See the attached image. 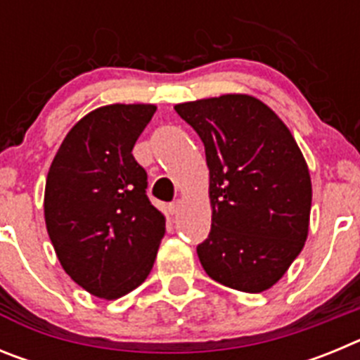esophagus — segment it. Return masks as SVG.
<instances>
[{
    "label": "esophagus",
    "mask_w": 360,
    "mask_h": 360,
    "mask_svg": "<svg viewBox=\"0 0 360 360\" xmlns=\"http://www.w3.org/2000/svg\"><path fill=\"white\" fill-rule=\"evenodd\" d=\"M180 207H182V202H180V200H174V202L169 203V212L171 214H176V212L180 211Z\"/></svg>",
    "instance_id": "34e87169"
}]
</instances>
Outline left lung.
I'll list each match as a JSON object with an SVG mask.
<instances>
[{
    "label": "left lung",
    "instance_id": "left-lung-1",
    "mask_svg": "<svg viewBox=\"0 0 360 360\" xmlns=\"http://www.w3.org/2000/svg\"><path fill=\"white\" fill-rule=\"evenodd\" d=\"M174 110L205 148L212 224L196 247L203 270L234 290H266L308 236L311 182L303 153L283 120L250 95Z\"/></svg>",
    "mask_w": 360,
    "mask_h": 360
}]
</instances>
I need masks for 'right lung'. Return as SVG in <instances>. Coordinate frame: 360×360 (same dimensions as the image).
<instances>
[{"instance_id": "obj_1", "label": "right lung", "mask_w": 360, "mask_h": 360, "mask_svg": "<svg viewBox=\"0 0 360 360\" xmlns=\"http://www.w3.org/2000/svg\"><path fill=\"white\" fill-rule=\"evenodd\" d=\"M153 104H111L82 117L50 165L44 219L63 269L97 297L117 299L151 272L165 218L149 202L133 146Z\"/></svg>"}]
</instances>
